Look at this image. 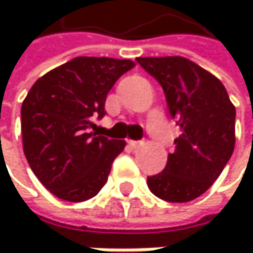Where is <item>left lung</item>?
Instances as JSON below:
<instances>
[{"label": "left lung", "instance_id": "8db88e82", "mask_svg": "<svg viewBox=\"0 0 253 253\" xmlns=\"http://www.w3.org/2000/svg\"><path fill=\"white\" fill-rule=\"evenodd\" d=\"M133 68L127 59L74 57L42 76L21 106L28 165L56 197L84 202L108 182L126 141L95 124L115 82Z\"/></svg>", "mask_w": 253, "mask_h": 253}]
</instances>
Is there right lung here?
Here are the masks:
<instances>
[{
  "mask_svg": "<svg viewBox=\"0 0 253 253\" xmlns=\"http://www.w3.org/2000/svg\"><path fill=\"white\" fill-rule=\"evenodd\" d=\"M139 65L162 86L180 126L165 169L147 177L150 191L167 202L197 199L217 180L235 147V108L223 83L180 57H142Z\"/></svg>",
  "mask_w": 253,
  "mask_h": 253,
  "instance_id": "right-lung-1",
  "label": "right lung"
}]
</instances>
